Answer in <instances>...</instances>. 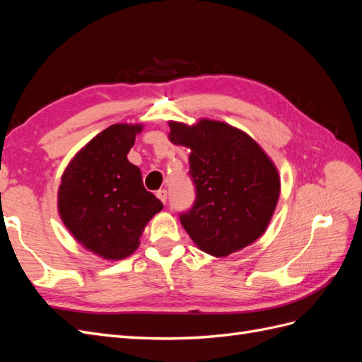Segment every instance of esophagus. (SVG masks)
I'll return each instance as SVG.
<instances>
[{
	"mask_svg": "<svg viewBox=\"0 0 362 362\" xmlns=\"http://www.w3.org/2000/svg\"><path fill=\"white\" fill-rule=\"evenodd\" d=\"M157 198H158L163 204H166V201H168V192L164 190V189L158 190V192H157Z\"/></svg>",
	"mask_w": 362,
	"mask_h": 362,
	"instance_id": "esophagus-1",
	"label": "esophagus"
}]
</instances>
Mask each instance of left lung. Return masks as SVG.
Returning <instances> with one entry per match:
<instances>
[{
	"instance_id": "obj_1",
	"label": "left lung",
	"mask_w": 362,
	"mask_h": 362,
	"mask_svg": "<svg viewBox=\"0 0 362 362\" xmlns=\"http://www.w3.org/2000/svg\"><path fill=\"white\" fill-rule=\"evenodd\" d=\"M169 140L190 149L196 201L181 225L213 257H228L264 234L279 199L276 166L245 131L218 120L169 122Z\"/></svg>"
}]
</instances>
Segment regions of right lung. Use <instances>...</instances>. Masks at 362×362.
I'll return each mask as SVG.
<instances>
[{
    "instance_id": "obj_1",
    "label": "right lung",
    "mask_w": 362,
    "mask_h": 362,
    "mask_svg": "<svg viewBox=\"0 0 362 362\" xmlns=\"http://www.w3.org/2000/svg\"><path fill=\"white\" fill-rule=\"evenodd\" d=\"M141 125L115 124L95 136L68 164L59 187V214L72 237L104 259H124L139 247L146 223L163 204L144 187L127 158Z\"/></svg>"
}]
</instances>
